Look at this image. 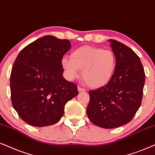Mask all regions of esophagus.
Returning a JSON list of instances; mask_svg holds the SVG:
<instances>
[{
	"label": "esophagus",
	"mask_w": 155,
	"mask_h": 155,
	"mask_svg": "<svg viewBox=\"0 0 155 155\" xmlns=\"http://www.w3.org/2000/svg\"><path fill=\"white\" fill-rule=\"evenodd\" d=\"M78 91H79V92H84V91H86V89L81 88V86H78Z\"/></svg>",
	"instance_id": "34e87169"
}]
</instances>
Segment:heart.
Returning <instances> with one entry per match:
<instances>
[{
  "mask_svg": "<svg viewBox=\"0 0 155 155\" xmlns=\"http://www.w3.org/2000/svg\"><path fill=\"white\" fill-rule=\"evenodd\" d=\"M117 59L115 54L110 49L100 47L83 46L74 50L70 59L64 57L61 67L69 80L79 75L91 88H98L108 84L116 69Z\"/></svg>",
  "mask_w": 155,
  "mask_h": 155,
  "instance_id": "obj_1",
  "label": "heart"
}]
</instances>
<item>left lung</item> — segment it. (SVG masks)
<instances>
[{
  "mask_svg": "<svg viewBox=\"0 0 155 155\" xmlns=\"http://www.w3.org/2000/svg\"><path fill=\"white\" fill-rule=\"evenodd\" d=\"M108 41L116 57V69L108 84L89 91L86 113L94 125L110 129L127 124L135 116L142 103L145 74L135 51L117 40Z\"/></svg>",
  "mask_w": 155,
  "mask_h": 155,
  "instance_id": "8db88e82",
  "label": "left lung"
}]
</instances>
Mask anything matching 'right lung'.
Wrapping results in <instances>:
<instances>
[{
  "mask_svg": "<svg viewBox=\"0 0 155 155\" xmlns=\"http://www.w3.org/2000/svg\"><path fill=\"white\" fill-rule=\"evenodd\" d=\"M68 40L45 35L18 54L10 74L11 101L22 120L35 127L59 122L65 104L77 96V86L62 76L61 59Z\"/></svg>",
  "mask_w": 155,
  "mask_h": 155,
  "instance_id": "obj_1",
  "label": "right lung"
}]
</instances>
